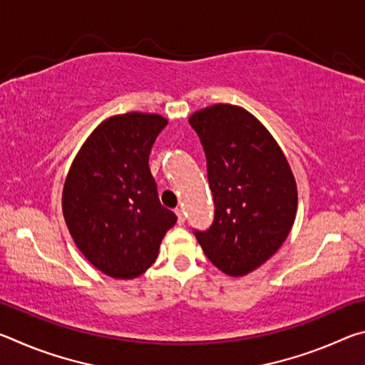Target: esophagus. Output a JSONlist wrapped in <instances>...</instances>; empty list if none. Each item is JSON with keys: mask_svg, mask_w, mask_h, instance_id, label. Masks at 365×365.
Returning a JSON list of instances; mask_svg holds the SVG:
<instances>
[{"mask_svg": "<svg viewBox=\"0 0 365 365\" xmlns=\"http://www.w3.org/2000/svg\"><path fill=\"white\" fill-rule=\"evenodd\" d=\"M175 214H177V219H178V224H183V222H185V212H183V209H180V207H178V209H175Z\"/></svg>", "mask_w": 365, "mask_h": 365, "instance_id": "esophagus-1", "label": "esophagus"}]
</instances>
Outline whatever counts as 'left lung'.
I'll list each match as a JSON object with an SVG mask.
<instances>
[{
    "mask_svg": "<svg viewBox=\"0 0 365 365\" xmlns=\"http://www.w3.org/2000/svg\"><path fill=\"white\" fill-rule=\"evenodd\" d=\"M207 159L214 222L195 232L215 267L243 277L285 242L298 209L296 180L282 148L248 110L214 104L190 115Z\"/></svg>",
    "mask_w": 365,
    "mask_h": 365,
    "instance_id": "1",
    "label": "left lung"
}]
</instances>
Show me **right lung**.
Wrapping results in <instances>:
<instances>
[{
    "mask_svg": "<svg viewBox=\"0 0 365 365\" xmlns=\"http://www.w3.org/2000/svg\"><path fill=\"white\" fill-rule=\"evenodd\" d=\"M165 125L159 114L108 117L86 138L66 177L63 214L71 237L86 261L113 279L145 274L177 222L160 205L148 164Z\"/></svg>",
    "mask_w": 365,
    "mask_h": 365,
    "instance_id": "add662e5",
    "label": "right lung"
}]
</instances>
